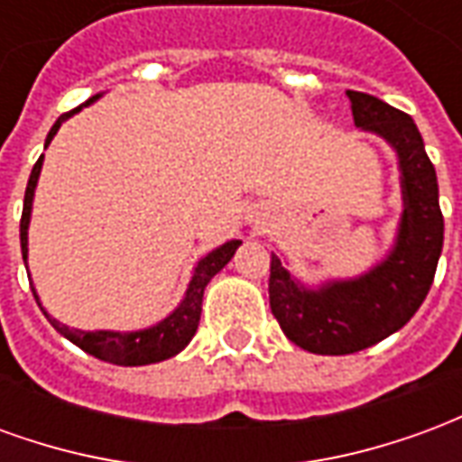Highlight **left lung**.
I'll list each match as a JSON object with an SVG mask.
<instances>
[{
  "label": "left lung",
  "mask_w": 462,
  "mask_h": 462,
  "mask_svg": "<svg viewBox=\"0 0 462 462\" xmlns=\"http://www.w3.org/2000/svg\"><path fill=\"white\" fill-rule=\"evenodd\" d=\"M354 125L396 152L401 217L383 257L354 277L310 284L272 254L270 307L284 337L321 356L356 354L403 329L433 284L443 250L438 178L411 116L376 96L346 91Z\"/></svg>",
  "instance_id": "8db88e82"
}]
</instances>
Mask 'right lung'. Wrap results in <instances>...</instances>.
Returning <instances> with one entry per match:
<instances>
[{
	"instance_id": "obj_1",
	"label": "right lung",
	"mask_w": 462,
	"mask_h": 462,
	"mask_svg": "<svg viewBox=\"0 0 462 462\" xmlns=\"http://www.w3.org/2000/svg\"><path fill=\"white\" fill-rule=\"evenodd\" d=\"M101 94L91 96L86 104H81L74 111L64 114L59 121L51 125V131L46 135L44 148H49V143L54 141V135L61 128V123H66L74 114H79L86 106L96 104ZM42 165H44V155L36 161L34 171L29 175V182H26V195H24V210H22V222H19V237H22V257H24V267H29V225H32V210H34V192L36 185H39V175H42ZM242 245V240H227L220 247H215L208 254H202L200 260L195 262V267L190 272V282L185 287V294L182 300L178 301V307L165 314L161 321H155L145 329L135 331H114V329H69L66 324H61L59 319H54L49 311L42 307V300L34 291L39 307L44 311V317L51 321L54 327L64 339H69L71 344H76L79 348H84L86 354L101 358V361H108V364H116V366H148V364H158V361H165V358H172L180 354L182 348L188 346L198 331V321H200L202 311V294H205V287L210 284V280L217 274V272L227 264V262L235 257V252Z\"/></svg>"
}]
</instances>
